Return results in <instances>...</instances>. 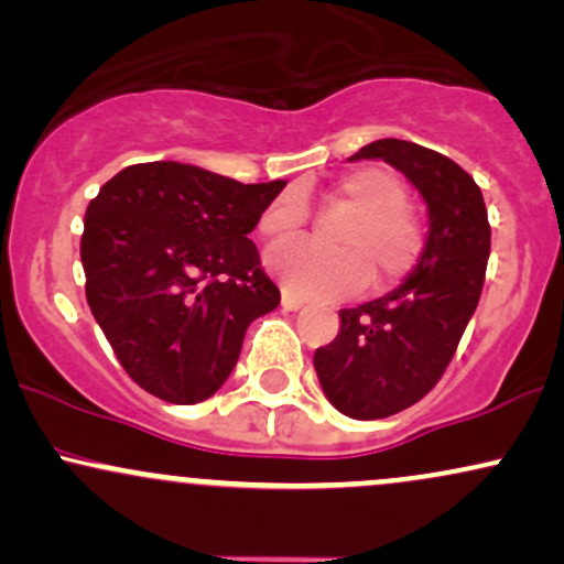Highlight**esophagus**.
<instances>
[{
  "label": "esophagus",
  "instance_id": "1",
  "mask_svg": "<svg viewBox=\"0 0 564 564\" xmlns=\"http://www.w3.org/2000/svg\"><path fill=\"white\" fill-rule=\"evenodd\" d=\"M281 304H283V310H300V307H304V300L302 296L291 294V291H283Z\"/></svg>",
  "mask_w": 564,
  "mask_h": 564
}]
</instances>
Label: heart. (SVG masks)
Wrapping results in <instances>:
<instances>
[{
	"label": "heart",
	"instance_id": "heart-1",
	"mask_svg": "<svg viewBox=\"0 0 564 564\" xmlns=\"http://www.w3.org/2000/svg\"><path fill=\"white\" fill-rule=\"evenodd\" d=\"M334 204L352 212L339 236V249H313L310 243H275L264 262L278 281L307 300H347L360 294L371 278L377 286H398L422 262L426 232L408 206L405 183L387 166H360L339 177L328 193ZM307 223L300 193L278 196L260 217L264 238H291Z\"/></svg>",
	"mask_w": 564,
	"mask_h": 564
}]
</instances>
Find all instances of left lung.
I'll use <instances>...</instances> for the list:
<instances>
[{"mask_svg": "<svg viewBox=\"0 0 564 564\" xmlns=\"http://www.w3.org/2000/svg\"><path fill=\"white\" fill-rule=\"evenodd\" d=\"M360 159L403 172L430 212L419 268L390 294L339 310L336 339L315 349V371L332 405L371 422L419 403L448 368L480 302L490 225L480 187L443 153L387 138L349 156Z\"/></svg>", "mask_w": 564, "mask_h": 564, "instance_id": "1", "label": "left lung"}]
</instances>
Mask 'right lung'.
<instances>
[{
    "label": "right lung",
    "instance_id": "right-lung-1",
    "mask_svg": "<svg viewBox=\"0 0 564 564\" xmlns=\"http://www.w3.org/2000/svg\"><path fill=\"white\" fill-rule=\"evenodd\" d=\"M283 185L151 161L121 170L89 200L87 304L142 390L193 405L230 377L249 323L281 302L249 232Z\"/></svg>",
    "mask_w": 564,
    "mask_h": 564
}]
</instances>
